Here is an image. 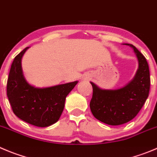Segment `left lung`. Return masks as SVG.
<instances>
[{"label":"left lung","mask_w":157,"mask_h":157,"mask_svg":"<svg viewBox=\"0 0 157 157\" xmlns=\"http://www.w3.org/2000/svg\"><path fill=\"white\" fill-rule=\"evenodd\" d=\"M124 44L133 49L138 60V69L133 78L117 89H101L90 82L93 89L89 104L92 115L111 126H119L132 120L144 105L150 92V70L147 59L135 46Z\"/></svg>","instance_id":"8db88e82"}]
</instances>
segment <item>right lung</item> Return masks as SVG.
I'll return each instance as SVG.
<instances>
[{
  "mask_svg": "<svg viewBox=\"0 0 157 157\" xmlns=\"http://www.w3.org/2000/svg\"><path fill=\"white\" fill-rule=\"evenodd\" d=\"M29 47L14 58L7 83V95L13 112L21 120L38 127H47L60 118L65 98L78 81L50 87L38 88L24 76L21 59Z\"/></svg>",
  "mask_w": 157,
  "mask_h": 157,
  "instance_id": "1",
  "label": "right lung"
}]
</instances>
